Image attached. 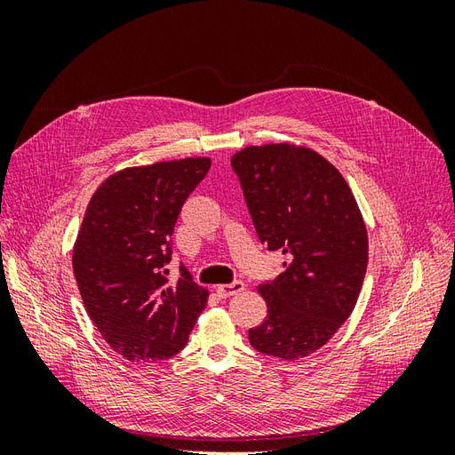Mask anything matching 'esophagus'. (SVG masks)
Listing matches in <instances>:
<instances>
[{"mask_svg": "<svg viewBox=\"0 0 455 455\" xmlns=\"http://www.w3.org/2000/svg\"><path fill=\"white\" fill-rule=\"evenodd\" d=\"M241 291H244V284H243L241 281H233V283H229V284H220V286H216V294H218L220 298H231V296L239 294Z\"/></svg>", "mask_w": 455, "mask_h": 455, "instance_id": "obj_1", "label": "esophagus"}]
</instances>
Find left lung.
Listing matches in <instances>:
<instances>
[{"instance_id":"obj_1","label":"left lung","mask_w":455,"mask_h":455,"mask_svg":"<svg viewBox=\"0 0 455 455\" xmlns=\"http://www.w3.org/2000/svg\"><path fill=\"white\" fill-rule=\"evenodd\" d=\"M254 229L267 251H283L284 271L258 292L266 321L251 346L283 361L321 349L347 321L368 266V235L347 182L309 148L267 144L231 157Z\"/></svg>"}]
</instances>
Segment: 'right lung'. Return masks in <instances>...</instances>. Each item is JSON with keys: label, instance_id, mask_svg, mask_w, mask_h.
Returning <instances> with one entry per match:
<instances>
[{"label": "right lung", "instance_id": "add662e5", "mask_svg": "<svg viewBox=\"0 0 455 455\" xmlns=\"http://www.w3.org/2000/svg\"><path fill=\"white\" fill-rule=\"evenodd\" d=\"M211 169L209 157L163 161L109 176L94 191L74 246L85 309L116 353L157 363L186 343L209 292L180 266L169 281L182 204Z\"/></svg>", "mask_w": 455, "mask_h": 455}]
</instances>
